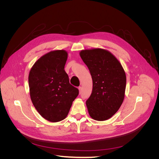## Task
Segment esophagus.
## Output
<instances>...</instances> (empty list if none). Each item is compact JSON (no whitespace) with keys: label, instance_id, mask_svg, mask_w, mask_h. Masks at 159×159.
Wrapping results in <instances>:
<instances>
[{"label":"esophagus","instance_id":"obj_1","mask_svg":"<svg viewBox=\"0 0 159 159\" xmlns=\"http://www.w3.org/2000/svg\"><path fill=\"white\" fill-rule=\"evenodd\" d=\"M78 89H79V92H80V93H81V90H82V88H81V87H79V88H78Z\"/></svg>","mask_w":159,"mask_h":159}]
</instances>
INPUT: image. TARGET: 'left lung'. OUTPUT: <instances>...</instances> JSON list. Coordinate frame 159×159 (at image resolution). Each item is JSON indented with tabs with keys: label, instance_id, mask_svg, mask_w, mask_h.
Returning <instances> with one entry per match:
<instances>
[{
	"label": "left lung",
	"instance_id": "obj_1",
	"mask_svg": "<svg viewBox=\"0 0 159 159\" xmlns=\"http://www.w3.org/2000/svg\"><path fill=\"white\" fill-rule=\"evenodd\" d=\"M80 55L93 80L92 92L86 101L88 113L96 121H105L116 113L123 103L125 72L119 60L108 50H83Z\"/></svg>",
	"mask_w": 159,
	"mask_h": 159
}]
</instances>
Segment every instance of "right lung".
<instances>
[{
  "label": "right lung",
  "mask_w": 159,
  "mask_h": 159,
  "mask_svg": "<svg viewBox=\"0 0 159 159\" xmlns=\"http://www.w3.org/2000/svg\"><path fill=\"white\" fill-rule=\"evenodd\" d=\"M68 52L51 51L33 65L28 75L30 95L41 116L50 122H58L68 115L72 102L79 94L70 84L64 66Z\"/></svg>",
  "instance_id": "obj_1"
}]
</instances>
